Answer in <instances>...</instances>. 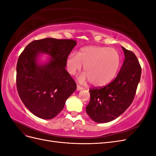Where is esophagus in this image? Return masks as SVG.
Instances as JSON below:
<instances>
[{
    "label": "esophagus",
    "mask_w": 156,
    "mask_h": 156,
    "mask_svg": "<svg viewBox=\"0 0 156 156\" xmlns=\"http://www.w3.org/2000/svg\"><path fill=\"white\" fill-rule=\"evenodd\" d=\"M83 88L81 87H80L79 85H77V91L81 90H83Z\"/></svg>",
    "instance_id": "1"
}]
</instances>
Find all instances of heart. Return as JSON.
Returning <instances> with one entry per match:
<instances>
[{
  "mask_svg": "<svg viewBox=\"0 0 156 156\" xmlns=\"http://www.w3.org/2000/svg\"><path fill=\"white\" fill-rule=\"evenodd\" d=\"M122 57L117 50L100 46H87L81 48L77 55L70 53L66 60L68 72L75 75L84 66L85 73L79 77L84 83L90 81L95 87H103L110 83L119 72Z\"/></svg>",
  "mask_w": 156,
  "mask_h": 156,
  "instance_id": "obj_1",
  "label": "heart"
}]
</instances>
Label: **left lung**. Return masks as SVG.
Returning <instances> with one entry per match:
<instances>
[{
  "label": "left lung",
  "instance_id": "obj_1",
  "mask_svg": "<svg viewBox=\"0 0 156 156\" xmlns=\"http://www.w3.org/2000/svg\"><path fill=\"white\" fill-rule=\"evenodd\" d=\"M125 59L119 74L107 86L89 90L88 115L98 123H106L120 116L131 103L140 81L141 67L133 52L122 47Z\"/></svg>",
  "mask_w": 156,
  "mask_h": 156
}]
</instances>
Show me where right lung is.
<instances>
[{"mask_svg": "<svg viewBox=\"0 0 156 156\" xmlns=\"http://www.w3.org/2000/svg\"><path fill=\"white\" fill-rule=\"evenodd\" d=\"M76 44L73 40L47 37L32 41L20 55L16 68L17 89L33 115L42 119H53L76 90V83L65 69L66 60ZM40 53L51 58L40 64L37 61Z\"/></svg>", "mask_w": 156, "mask_h": 156, "instance_id": "add662e5", "label": "right lung"}]
</instances>
